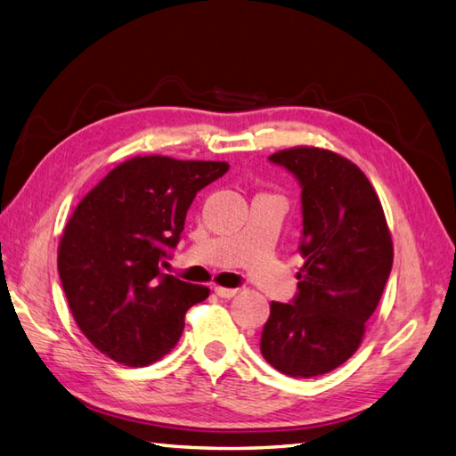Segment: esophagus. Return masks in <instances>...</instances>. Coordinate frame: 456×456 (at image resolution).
<instances>
[{
    "label": "esophagus",
    "instance_id": "obj_1",
    "mask_svg": "<svg viewBox=\"0 0 456 456\" xmlns=\"http://www.w3.org/2000/svg\"><path fill=\"white\" fill-rule=\"evenodd\" d=\"M215 292L216 295L220 297V298H234L236 295H238V289H226V287H216L215 289Z\"/></svg>",
    "mask_w": 456,
    "mask_h": 456
}]
</instances>
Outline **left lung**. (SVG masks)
Listing matches in <instances>:
<instances>
[{
    "instance_id": "8db88e82",
    "label": "left lung",
    "mask_w": 456,
    "mask_h": 456,
    "mask_svg": "<svg viewBox=\"0 0 456 456\" xmlns=\"http://www.w3.org/2000/svg\"><path fill=\"white\" fill-rule=\"evenodd\" d=\"M269 161L302 189L305 265L295 298L271 302L259 349L279 372L310 379L338 369L361 346L390 275L392 238L370 181L349 159L305 146Z\"/></svg>"
}]
</instances>
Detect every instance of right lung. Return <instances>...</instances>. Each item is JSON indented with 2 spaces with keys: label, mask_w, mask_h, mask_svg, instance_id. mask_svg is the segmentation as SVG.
<instances>
[{
  "label": "right lung",
  "mask_w": 456,
  "mask_h": 456,
  "mask_svg": "<svg viewBox=\"0 0 456 456\" xmlns=\"http://www.w3.org/2000/svg\"><path fill=\"white\" fill-rule=\"evenodd\" d=\"M226 161L142 156L117 166L69 216L58 273L84 336L117 362L146 367L175 347L208 289L159 271L200 189Z\"/></svg>",
  "instance_id": "1"
}]
</instances>
